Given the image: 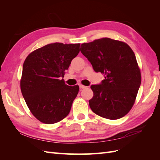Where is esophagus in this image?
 I'll return each instance as SVG.
<instances>
[{"label":"esophagus","mask_w":160,"mask_h":160,"mask_svg":"<svg viewBox=\"0 0 160 160\" xmlns=\"http://www.w3.org/2000/svg\"><path fill=\"white\" fill-rule=\"evenodd\" d=\"M86 88H87L86 86H84V85H81V84H80V85H79V88H80V89H85Z\"/></svg>","instance_id":"esophagus-1"}]
</instances>
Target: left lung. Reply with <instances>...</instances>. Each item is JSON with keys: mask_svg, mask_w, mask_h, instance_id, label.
Instances as JSON below:
<instances>
[{"mask_svg": "<svg viewBox=\"0 0 160 160\" xmlns=\"http://www.w3.org/2000/svg\"><path fill=\"white\" fill-rule=\"evenodd\" d=\"M81 52L97 72L104 78L99 85H92L91 110L109 119L123 118L132 108L141 85V72L136 57L125 42L102 38L83 43Z\"/></svg>", "mask_w": 160, "mask_h": 160, "instance_id": "obj_1", "label": "left lung"}]
</instances>
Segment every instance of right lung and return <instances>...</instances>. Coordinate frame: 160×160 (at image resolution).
Instances as JSON below:
<instances>
[{"mask_svg":"<svg viewBox=\"0 0 160 160\" xmlns=\"http://www.w3.org/2000/svg\"><path fill=\"white\" fill-rule=\"evenodd\" d=\"M79 47V43H51L30 53L24 62L22 94L32 115L42 123L59 122L70 112L79 88L68 86L61 78Z\"/></svg>","mask_w":160,"mask_h":160,"instance_id":"right-lung-1","label":"right lung"}]
</instances>
